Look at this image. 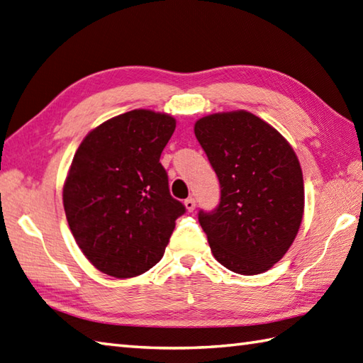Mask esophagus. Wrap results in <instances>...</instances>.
I'll return each instance as SVG.
<instances>
[{"mask_svg": "<svg viewBox=\"0 0 363 363\" xmlns=\"http://www.w3.org/2000/svg\"><path fill=\"white\" fill-rule=\"evenodd\" d=\"M184 204H186V207H187V211L189 212H194L195 211V207H196V201H195V199L194 198H187L186 199V201H184Z\"/></svg>", "mask_w": 363, "mask_h": 363, "instance_id": "1", "label": "esophagus"}]
</instances>
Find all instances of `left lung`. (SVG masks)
<instances>
[{
  "mask_svg": "<svg viewBox=\"0 0 363 363\" xmlns=\"http://www.w3.org/2000/svg\"><path fill=\"white\" fill-rule=\"evenodd\" d=\"M195 135L220 181V203L198 212L213 257L238 274L272 268L295 240L304 212L303 172L289 142L250 112L213 113Z\"/></svg>",
  "mask_w": 363,
  "mask_h": 363,
  "instance_id": "left-lung-1",
  "label": "left lung"
}]
</instances>
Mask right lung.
<instances>
[{"label":"right lung","instance_id":"add662e5","mask_svg":"<svg viewBox=\"0 0 363 363\" xmlns=\"http://www.w3.org/2000/svg\"><path fill=\"white\" fill-rule=\"evenodd\" d=\"M174 128L167 113L135 109L91 130L74 154L64 186L67 221L84 256L104 274L148 272L186 213L159 162Z\"/></svg>","mask_w":363,"mask_h":363}]
</instances>
